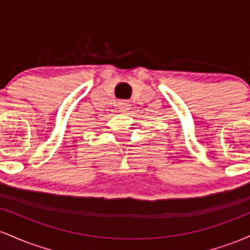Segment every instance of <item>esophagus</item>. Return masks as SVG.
Segmentation results:
<instances>
[{"label":"esophagus","instance_id":"1","mask_svg":"<svg viewBox=\"0 0 250 250\" xmlns=\"http://www.w3.org/2000/svg\"><path fill=\"white\" fill-rule=\"evenodd\" d=\"M129 109L128 103H121V111H127Z\"/></svg>","mask_w":250,"mask_h":250}]
</instances>
